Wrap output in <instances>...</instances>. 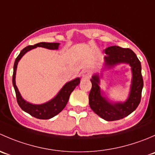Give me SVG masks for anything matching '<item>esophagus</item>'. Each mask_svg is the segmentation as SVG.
Instances as JSON below:
<instances>
[{"label":"esophagus","instance_id":"1","mask_svg":"<svg viewBox=\"0 0 155 155\" xmlns=\"http://www.w3.org/2000/svg\"><path fill=\"white\" fill-rule=\"evenodd\" d=\"M91 76V71L89 70H85L82 72V77L84 79H88Z\"/></svg>","mask_w":155,"mask_h":155}]
</instances>
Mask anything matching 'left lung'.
<instances>
[{"instance_id": "8db88e82", "label": "left lung", "mask_w": 155, "mask_h": 155, "mask_svg": "<svg viewBox=\"0 0 155 155\" xmlns=\"http://www.w3.org/2000/svg\"><path fill=\"white\" fill-rule=\"evenodd\" d=\"M104 69H111L119 64H128L132 70L130 91L125 102L112 103L103 96L100 84V76L94 74L91 79L92 87L89 93L91 109L101 118L108 121H117L132 113L141 101L143 79L141 63L135 53L130 48L113 46L105 49Z\"/></svg>"}]
</instances>
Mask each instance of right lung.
<instances>
[{"label":"right lung","instance_id":"obj_1","mask_svg":"<svg viewBox=\"0 0 155 155\" xmlns=\"http://www.w3.org/2000/svg\"><path fill=\"white\" fill-rule=\"evenodd\" d=\"M59 45H60V43H44V42H42V43H37L34 46H27V47L24 48L21 50L20 54H18V57L15 59V63H14L12 85H13L14 89H15L17 103H18V106L21 107V109L23 111L30 114L31 116L39 118V119H49V118H53L58 113H60L66 107L69 101V97H70L73 91L80 83V79L76 78L73 80L67 82L64 85L63 87L61 89L60 91L58 93V94L51 101H48L45 104H39V105L33 104L27 102V101L23 99L22 97L20 94L19 91H18V87L15 85V73H16L17 65H18V61L22 58V56L26 52L33 49V48L37 47H43L48 48V49L54 50L58 49Z\"/></svg>","mask_w":155,"mask_h":155}]
</instances>
